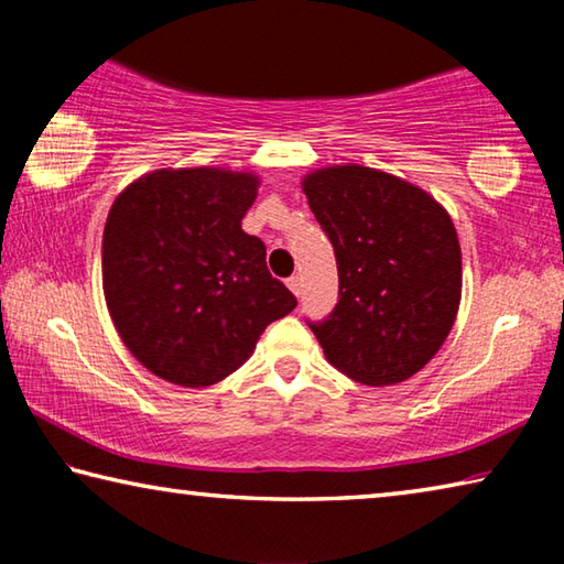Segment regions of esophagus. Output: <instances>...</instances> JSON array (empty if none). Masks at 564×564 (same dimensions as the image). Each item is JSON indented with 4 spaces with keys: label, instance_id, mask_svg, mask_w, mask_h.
Here are the masks:
<instances>
[{
    "label": "esophagus",
    "instance_id": "34e87169",
    "mask_svg": "<svg viewBox=\"0 0 564 564\" xmlns=\"http://www.w3.org/2000/svg\"><path fill=\"white\" fill-rule=\"evenodd\" d=\"M285 285H289V289H291L295 295H301V279H299V275H291V279L285 281Z\"/></svg>",
    "mask_w": 564,
    "mask_h": 564
}]
</instances>
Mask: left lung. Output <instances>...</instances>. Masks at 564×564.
<instances>
[{"mask_svg": "<svg viewBox=\"0 0 564 564\" xmlns=\"http://www.w3.org/2000/svg\"><path fill=\"white\" fill-rule=\"evenodd\" d=\"M338 263V303L308 323L333 368L366 386L415 376L451 333L463 293L453 218L408 181L346 164L301 181Z\"/></svg>", "mask_w": 564, "mask_h": 564, "instance_id": "8db88e82", "label": "left lung"}]
</instances>
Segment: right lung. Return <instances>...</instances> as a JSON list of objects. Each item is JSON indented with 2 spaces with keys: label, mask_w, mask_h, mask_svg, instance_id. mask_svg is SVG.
<instances>
[{
  "label": "right lung",
  "mask_w": 564,
  "mask_h": 564,
  "mask_svg": "<svg viewBox=\"0 0 564 564\" xmlns=\"http://www.w3.org/2000/svg\"><path fill=\"white\" fill-rule=\"evenodd\" d=\"M259 184L243 171L156 169L111 204L104 299L123 346L169 383L231 376L299 303L269 273L261 238L241 228Z\"/></svg>",
  "instance_id": "1"
}]
</instances>
